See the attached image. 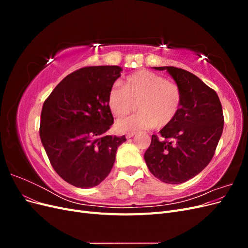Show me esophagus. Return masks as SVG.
<instances>
[{
    "label": "esophagus",
    "mask_w": 248,
    "mask_h": 248,
    "mask_svg": "<svg viewBox=\"0 0 248 248\" xmlns=\"http://www.w3.org/2000/svg\"><path fill=\"white\" fill-rule=\"evenodd\" d=\"M134 136H136V132H128V133H126V138H127V139H131V138H133Z\"/></svg>",
    "instance_id": "1"
}]
</instances>
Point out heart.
Segmentation results:
<instances>
[{"instance_id": "b5f03b06", "label": "heart", "mask_w": 248, "mask_h": 248, "mask_svg": "<svg viewBox=\"0 0 248 248\" xmlns=\"http://www.w3.org/2000/svg\"><path fill=\"white\" fill-rule=\"evenodd\" d=\"M137 102L140 111L118 120L117 131L136 132L170 125L181 108L182 92L175 81L153 71L140 70L127 77L124 86L115 84L108 95L109 109L116 117L128 115Z\"/></svg>"}]
</instances>
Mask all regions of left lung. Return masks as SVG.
<instances>
[{
  "label": "left lung",
  "instance_id": "1",
  "mask_svg": "<svg viewBox=\"0 0 248 248\" xmlns=\"http://www.w3.org/2000/svg\"><path fill=\"white\" fill-rule=\"evenodd\" d=\"M167 70L181 89L182 104L176 119L152 136L145 153L149 170L160 181L180 184L197 176L213 158L223 130L218 95L191 72L172 66Z\"/></svg>",
  "mask_w": 248,
  "mask_h": 248
}]
</instances>
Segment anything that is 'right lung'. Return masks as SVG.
Masks as SVG:
<instances>
[{
	"label": "right lung",
	"instance_id": "1",
	"mask_svg": "<svg viewBox=\"0 0 248 248\" xmlns=\"http://www.w3.org/2000/svg\"><path fill=\"white\" fill-rule=\"evenodd\" d=\"M119 66H87L68 74L43 103L40 139L51 167L66 182L90 188L110 172L125 136H108L114 117L108 95Z\"/></svg>",
	"mask_w": 248,
	"mask_h": 248
}]
</instances>
